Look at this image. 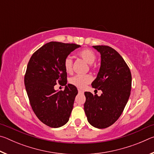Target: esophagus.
Listing matches in <instances>:
<instances>
[{
	"label": "esophagus",
	"mask_w": 154,
	"mask_h": 154,
	"mask_svg": "<svg viewBox=\"0 0 154 154\" xmlns=\"http://www.w3.org/2000/svg\"><path fill=\"white\" fill-rule=\"evenodd\" d=\"M78 92H79V93H80V94H83V91L80 90V89H78Z\"/></svg>",
	"instance_id": "esophagus-1"
}]
</instances>
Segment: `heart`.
Instances as JSON below:
<instances>
[{"mask_svg": "<svg viewBox=\"0 0 154 154\" xmlns=\"http://www.w3.org/2000/svg\"><path fill=\"white\" fill-rule=\"evenodd\" d=\"M78 55L89 64H92L96 58L94 52L89 49H82L78 53ZM64 67L67 73H71L72 72V59L70 56H68L64 58ZM92 81V77L90 75H77L70 78L69 83L77 88H84Z\"/></svg>", "mask_w": 154, "mask_h": 154, "instance_id": "obj_1", "label": "heart"}]
</instances>
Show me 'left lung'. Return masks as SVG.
<instances>
[{"mask_svg": "<svg viewBox=\"0 0 154 154\" xmlns=\"http://www.w3.org/2000/svg\"><path fill=\"white\" fill-rule=\"evenodd\" d=\"M100 54V67L92 88L100 90V96L85 92L84 111L88 121L97 128H105L118 120L130 95L132 76L130 69L118 51L111 47L96 45Z\"/></svg>", "mask_w": 154, "mask_h": 154, "instance_id": "8db88e82", "label": "left lung"}]
</instances>
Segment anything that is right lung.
Returning <instances> with one entry per match:
<instances>
[{"instance_id": "1", "label": "right lung", "mask_w": 154, "mask_h": 154, "mask_svg": "<svg viewBox=\"0 0 154 154\" xmlns=\"http://www.w3.org/2000/svg\"><path fill=\"white\" fill-rule=\"evenodd\" d=\"M80 45L51 41L36 51L28 62L24 84L30 105L36 117L47 126L59 128L69 121L73 108L77 88L67 83L64 60ZM57 82L64 91L54 89Z\"/></svg>"}]
</instances>
